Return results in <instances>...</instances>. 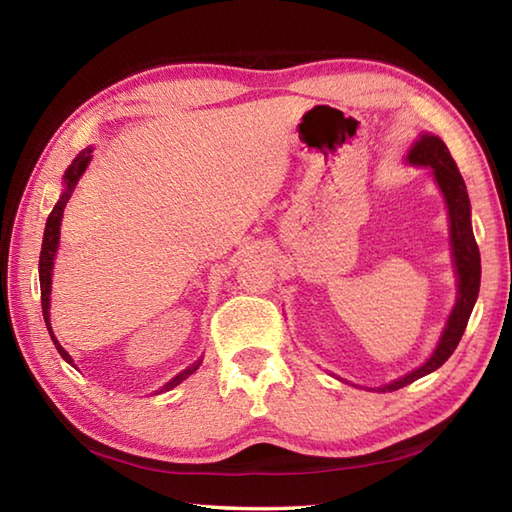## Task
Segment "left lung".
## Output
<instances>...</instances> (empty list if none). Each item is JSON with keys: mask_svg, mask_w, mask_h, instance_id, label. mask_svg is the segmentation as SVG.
<instances>
[{"mask_svg": "<svg viewBox=\"0 0 512 512\" xmlns=\"http://www.w3.org/2000/svg\"><path fill=\"white\" fill-rule=\"evenodd\" d=\"M409 162H413V165L431 167L433 176L438 180V187L444 193V200H447L449 217H451L453 259H455V268H458L460 290H458V301H455V308L447 321V328H444V334L433 356L422 367H418L416 372H411L405 378L396 380V383L383 387V391H396L400 387L413 383V380L436 372V369L455 352V347H458L462 334L466 330V323H469V317L473 312L477 292H480V277H482L480 248H477L473 228H471L469 193H466L464 178L458 165H455V160L451 158V151L438 136L424 134L409 151Z\"/></svg>", "mask_w": 512, "mask_h": 512, "instance_id": "1", "label": "left lung"}]
</instances>
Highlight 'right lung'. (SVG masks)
Wrapping results in <instances>:
<instances>
[{
    "instance_id": "right-lung-1",
    "label": "right lung",
    "mask_w": 512,
    "mask_h": 512,
    "mask_svg": "<svg viewBox=\"0 0 512 512\" xmlns=\"http://www.w3.org/2000/svg\"><path fill=\"white\" fill-rule=\"evenodd\" d=\"M90 154L92 149H85L81 151L79 156L74 158V162L70 165V169L65 171V191L59 198V202L54 204L52 213L48 215V222H46V233H43V244H41V257H39V281H41V310H43V319H46V325H48V332L52 336V343L54 347H57L59 354L65 358L72 365V358L70 354L63 350V347L59 345V341L54 339L52 334V328H50V317H48V306H50V284H52V262H54V253H57V244H59V226H61V215H63V209L65 204H68V200L72 198V193L76 189V184H79L81 176L85 173V169H88V162H90ZM200 367V361L184 369V372H180L176 378L169 380V383L162 387L160 391H169L176 385H180L184 378L191 376L195 369Z\"/></svg>"
}]
</instances>
